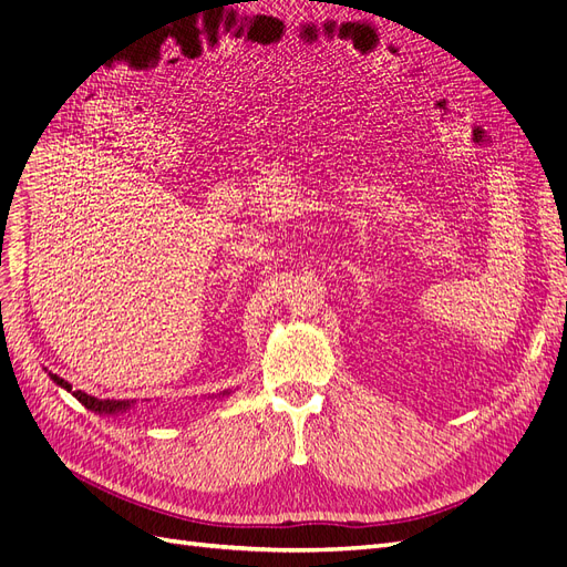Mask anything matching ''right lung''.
Listing matches in <instances>:
<instances>
[{
	"label": "right lung",
	"instance_id": "1",
	"mask_svg": "<svg viewBox=\"0 0 567 567\" xmlns=\"http://www.w3.org/2000/svg\"><path fill=\"white\" fill-rule=\"evenodd\" d=\"M49 375H51V381H54L56 385L65 388L68 392H73V398L78 402H82L90 411H99V414H120V411H127L132 406L130 400H96V398H92V394H87V392L73 390V385L68 383V381H63V379H59L56 373H49ZM225 394H229V392L227 390L221 392V398H225Z\"/></svg>",
	"mask_w": 567,
	"mask_h": 567
}]
</instances>
